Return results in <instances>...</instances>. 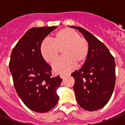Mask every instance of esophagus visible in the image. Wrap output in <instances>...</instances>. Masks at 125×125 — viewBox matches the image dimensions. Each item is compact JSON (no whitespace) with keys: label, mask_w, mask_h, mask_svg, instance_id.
Instances as JSON below:
<instances>
[{"label":"esophagus","mask_w":125,"mask_h":125,"mask_svg":"<svg viewBox=\"0 0 125 125\" xmlns=\"http://www.w3.org/2000/svg\"><path fill=\"white\" fill-rule=\"evenodd\" d=\"M60 76H61V78H62V79H64V77H66V74H61V75H60Z\"/></svg>","instance_id":"1"}]
</instances>
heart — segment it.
Segmentation results:
<instances>
[{
  "mask_svg": "<svg viewBox=\"0 0 125 125\" xmlns=\"http://www.w3.org/2000/svg\"><path fill=\"white\" fill-rule=\"evenodd\" d=\"M89 44L83 37L71 29H63L56 32L52 41L44 40L40 52L44 60L52 63L58 59L60 51H62L64 57L59 59L52 66L56 74H66L72 71L76 63L81 65L85 62L89 54Z\"/></svg>",
  "mask_w": 125,
  "mask_h": 125,
  "instance_id": "obj_1",
  "label": "heart"
}]
</instances>
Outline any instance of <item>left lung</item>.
<instances>
[{"instance_id":"8db88e82","label":"left lung","mask_w":125,"mask_h":125,"mask_svg":"<svg viewBox=\"0 0 125 125\" xmlns=\"http://www.w3.org/2000/svg\"><path fill=\"white\" fill-rule=\"evenodd\" d=\"M78 30L89 44V54L79 70L71 74L75 83L73 90L80 106L93 111L103 108L111 99L115 84V62L109 49L91 32Z\"/></svg>"}]
</instances>
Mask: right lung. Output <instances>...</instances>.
Returning a JSON list of instances; mask_svg holds the SVG:
<instances>
[{
  "label": "right lung",
  "mask_w": 125,
  "mask_h": 125,
  "mask_svg": "<svg viewBox=\"0 0 125 125\" xmlns=\"http://www.w3.org/2000/svg\"><path fill=\"white\" fill-rule=\"evenodd\" d=\"M57 26L29 29L12 49L9 62L14 85L29 109L45 113L55 106L59 97L60 76H51V66L44 60L40 47L44 38Z\"/></svg>",
  "instance_id": "obj_1"
}]
</instances>
